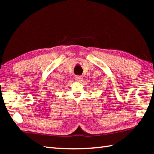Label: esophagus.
<instances>
[{
    "label": "esophagus",
    "mask_w": 154,
    "mask_h": 154,
    "mask_svg": "<svg viewBox=\"0 0 154 154\" xmlns=\"http://www.w3.org/2000/svg\"><path fill=\"white\" fill-rule=\"evenodd\" d=\"M75 80L78 81V82H81V81H82V80H83V77L76 76V77H75Z\"/></svg>",
    "instance_id": "34e87169"
}]
</instances>
